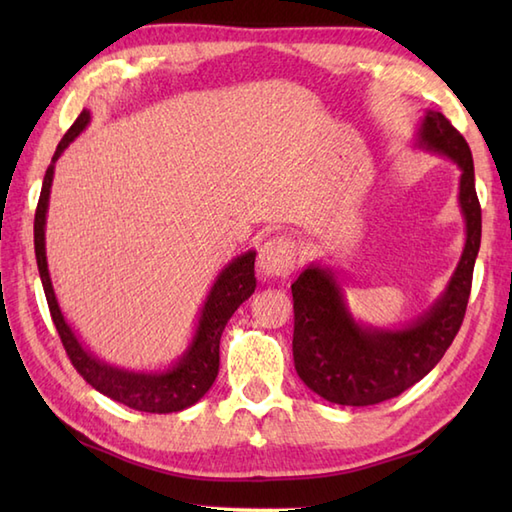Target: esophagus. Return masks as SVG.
I'll return each instance as SVG.
<instances>
[{
    "label": "esophagus",
    "instance_id": "34e87169",
    "mask_svg": "<svg viewBox=\"0 0 512 512\" xmlns=\"http://www.w3.org/2000/svg\"><path fill=\"white\" fill-rule=\"evenodd\" d=\"M297 266V246L286 235H277L259 248L257 270L262 277H286Z\"/></svg>",
    "mask_w": 512,
    "mask_h": 512
}]
</instances>
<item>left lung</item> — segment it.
<instances>
[{"instance_id": "8db88e82", "label": "left lung", "mask_w": 512, "mask_h": 512, "mask_svg": "<svg viewBox=\"0 0 512 512\" xmlns=\"http://www.w3.org/2000/svg\"><path fill=\"white\" fill-rule=\"evenodd\" d=\"M416 147L458 165V202L466 226L458 268L429 310L400 328H374L352 317L332 268L310 264L292 284L295 369L314 394L336 405H378L416 385L449 350L469 303L482 239V209L475 193L469 143L440 112L427 110L418 127Z\"/></svg>"}]
</instances>
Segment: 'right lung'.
Listing matches in <instances>:
<instances>
[{"label": "right lung", "mask_w": 512, "mask_h": 512, "mask_svg": "<svg viewBox=\"0 0 512 512\" xmlns=\"http://www.w3.org/2000/svg\"><path fill=\"white\" fill-rule=\"evenodd\" d=\"M90 110H83L76 118L74 125L65 132L61 143L54 151L50 167L43 176V187L39 195L37 213H35V255L37 268L46 292L48 308L52 321L57 325L61 343L68 352L70 361L76 372H79L88 383L101 391L103 396L116 402H123L129 409L147 411V413H173L195 405L206 391L215 383L217 369H220V339L226 328L228 319L242 303L253 295L257 279H255V250L231 259L222 273L215 277L209 295L204 299L200 310L198 325H195L193 339L187 350L178 356V361L167 369L158 372H136V369L116 367L101 361L94 356L83 341L76 336L72 325L65 321L59 308L57 295H54L48 259H46V215L50 204V189L54 178V165L61 158L65 149L70 147L72 140L79 136L85 127L90 125Z\"/></svg>", "instance_id": "add662e5"}]
</instances>
